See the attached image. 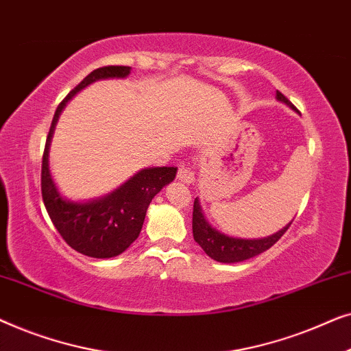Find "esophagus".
Masks as SVG:
<instances>
[{"instance_id":"1","label":"esophagus","mask_w":351,"mask_h":351,"mask_svg":"<svg viewBox=\"0 0 351 351\" xmlns=\"http://www.w3.org/2000/svg\"><path fill=\"white\" fill-rule=\"evenodd\" d=\"M177 179L180 182H184V184H193L195 182V172L190 169L189 165H180L179 166V171H177Z\"/></svg>"}]
</instances>
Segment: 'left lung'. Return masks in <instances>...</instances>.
Returning a JSON list of instances; mask_svg holds the SVG:
<instances>
[{"mask_svg": "<svg viewBox=\"0 0 351 351\" xmlns=\"http://www.w3.org/2000/svg\"><path fill=\"white\" fill-rule=\"evenodd\" d=\"M276 100H280L281 104H286L287 107L295 110L294 105H292L281 93H278V90ZM291 223L292 220L286 225V227H282L280 232L273 233L270 237L265 238L247 239L230 237V234H225L223 232H220V230L213 227V225L208 222V219H206V215L203 213V208H201L199 198H195L193 203V238L195 241L203 247V251L208 254L210 258H214L215 262L237 263L265 252L267 249H270L273 244L286 233V230L291 227Z\"/></svg>", "mask_w": 351, "mask_h": 351, "instance_id": "1", "label": "left lung"}]
</instances>
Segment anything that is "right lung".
I'll return each instance as SVG.
<instances>
[{
	"instance_id": "1",
	"label": "right lung",
	"mask_w": 351,
	"mask_h": 351,
	"mask_svg": "<svg viewBox=\"0 0 351 351\" xmlns=\"http://www.w3.org/2000/svg\"><path fill=\"white\" fill-rule=\"evenodd\" d=\"M131 66H102L86 76L62 100L52 118L41 166V193L46 210L66 244L94 258L117 257L136 241L152 199L176 179L177 167H145L108 195L88 201L69 199L59 191L49 167V148L65 105L80 90L100 80H123Z\"/></svg>"
}]
</instances>
